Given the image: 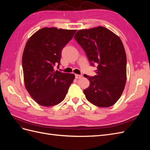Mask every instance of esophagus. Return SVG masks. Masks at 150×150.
Here are the masks:
<instances>
[{
  "label": "esophagus",
  "mask_w": 150,
  "mask_h": 150,
  "mask_svg": "<svg viewBox=\"0 0 150 150\" xmlns=\"http://www.w3.org/2000/svg\"><path fill=\"white\" fill-rule=\"evenodd\" d=\"M83 77L82 75H79V74H75V78L76 79H80Z\"/></svg>",
  "instance_id": "34e87169"
}]
</instances>
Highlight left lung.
I'll use <instances>...</instances> for the list:
<instances>
[{
	"instance_id": "left-lung-1",
	"label": "left lung",
	"mask_w": 150,
	"mask_h": 150,
	"mask_svg": "<svg viewBox=\"0 0 150 150\" xmlns=\"http://www.w3.org/2000/svg\"><path fill=\"white\" fill-rule=\"evenodd\" d=\"M74 38L91 65H98L96 76L84 75L90 82L84 90L86 99L96 106H111L120 99L126 81V55L121 40L102 26L79 30Z\"/></svg>"
}]
</instances>
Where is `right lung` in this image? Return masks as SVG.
Returning a JSON list of instances; mask_svg holds the SVG:
<instances>
[{"label": "right lung", "mask_w": 150, "mask_h": 150, "mask_svg": "<svg viewBox=\"0 0 150 150\" xmlns=\"http://www.w3.org/2000/svg\"><path fill=\"white\" fill-rule=\"evenodd\" d=\"M76 30L44 28L27 42L22 55L25 88L30 96L43 106L56 105L64 100L75 76L55 71L60 65L62 49Z\"/></svg>", "instance_id": "1"}]
</instances>
